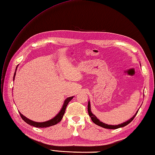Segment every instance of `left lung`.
Segmentation results:
<instances>
[{
	"mask_svg": "<svg viewBox=\"0 0 155 155\" xmlns=\"http://www.w3.org/2000/svg\"><path fill=\"white\" fill-rule=\"evenodd\" d=\"M87 111H88V113H89V117H90L91 120H92V121L94 122L95 124L100 126L101 127H104V128L110 129H116L120 128V127H125V126L129 124V123H130V122L133 121L134 118H135V117L136 116V115L137 114V113H138V111H137L136 113V114L134 115L132 118H130L129 120H128V121L125 122V123H121V124H119V125H107V124H105V123H104L101 122L97 117H96V116L95 115L93 114V113L91 111V106H90V103H89V101L88 102ZM138 111H139V110H138Z\"/></svg>",
	"mask_w": 155,
	"mask_h": 155,
	"instance_id": "obj_1",
	"label": "left lung"
}]
</instances>
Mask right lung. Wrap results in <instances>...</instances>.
Wrapping results in <instances>:
<instances>
[{"label":"right lung","instance_id":"add662e5","mask_svg":"<svg viewBox=\"0 0 155 155\" xmlns=\"http://www.w3.org/2000/svg\"><path fill=\"white\" fill-rule=\"evenodd\" d=\"M17 68V67H16ZM15 75H16V71L15 73V75H14V80H15ZM74 97H68L67 98L66 100L64 101V105L62 107V108H61V111L59 112V113L54 118H53L52 119L50 120V121H48L46 122H42V123H38V122H34L32 120H30L28 118H26V117L24 116L22 113H20V115L21 117V118L25 121L26 123H28V125H31V126H33V127H38V128H44V127H50V126H52L57 124L59 122H60V121L62 119L63 116L65 113V111H66V107L68 104V103L70 102L72 99H73Z\"/></svg>","mask_w":155,"mask_h":155}]
</instances>
